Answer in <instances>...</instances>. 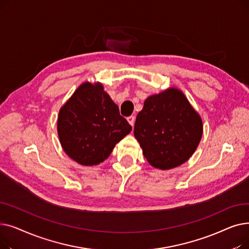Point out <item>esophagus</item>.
Listing matches in <instances>:
<instances>
[{"label": "esophagus", "mask_w": 249, "mask_h": 249, "mask_svg": "<svg viewBox=\"0 0 249 249\" xmlns=\"http://www.w3.org/2000/svg\"><path fill=\"white\" fill-rule=\"evenodd\" d=\"M127 121L129 122V124L131 125L132 127L134 126V123H135V117L134 116H129L128 118H127Z\"/></svg>", "instance_id": "obj_1"}]
</instances>
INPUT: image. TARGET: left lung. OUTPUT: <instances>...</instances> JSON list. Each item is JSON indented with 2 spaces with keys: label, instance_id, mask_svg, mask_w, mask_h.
Returning a JSON list of instances; mask_svg holds the SVG:
<instances>
[{
  "label": "left lung",
  "instance_id": "left-lung-1",
  "mask_svg": "<svg viewBox=\"0 0 249 249\" xmlns=\"http://www.w3.org/2000/svg\"><path fill=\"white\" fill-rule=\"evenodd\" d=\"M202 134L200 115L175 88L148 97L134 126V136L145 159L160 169L186 162L197 149Z\"/></svg>",
  "mask_w": 249,
  "mask_h": 249
}]
</instances>
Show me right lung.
Instances as JSON below:
<instances>
[{"label": "right lung", "instance_id": "obj_1", "mask_svg": "<svg viewBox=\"0 0 249 249\" xmlns=\"http://www.w3.org/2000/svg\"><path fill=\"white\" fill-rule=\"evenodd\" d=\"M131 130L100 83L81 85L58 114L57 132L63 150L86 166L108 159Z\"/></svg>", "mask_w": 249, "mask_h": 249}]
</instances>
